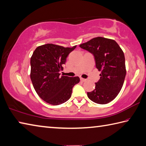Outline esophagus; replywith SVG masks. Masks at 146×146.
<instances>
[{
    "instance_id": "obj_1",
    "label": "esophagus",
    "mask_w": 146,
    "mask_h": 146,
    "mask_svg": "<svg viewBox=\"0 0 146 146\" xmlns=\"http://www.w3.org/2000/svg\"><path fill=\"white\" fill-rule=\"evenodd\" d=\"M80 80L82 82H86L87 80H86V79H85V78H80Z\"/></svg>"
}]
</instances>
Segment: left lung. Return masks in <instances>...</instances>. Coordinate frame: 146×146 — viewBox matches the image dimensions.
I'll return each mask as SVG.
<instances>
[{
  "label": "left lung",
  "mask_w": 146,
  "mask_h": 146,
  "mask_svg": "<svg viewBox=\"0 0 146 146\" xmlns=\"http://www.w3.org/2000/svg\"><path fill=\"white\" fill-rule=\"evenodd\" d=\"M80 47L94 55L96 67L101 71L100 78L94 91L87 96L98 104H107L117 96L126 76L125 58L123 50L113 39L97 37Z\"/></svg>",
  "instance_id": "obj_1"
}]
</instances>
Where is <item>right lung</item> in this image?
<instances>
[{
	"label": "right lung",
	"instance_id": "add662e5",
	"mask_svg": "<svg viewBox=\"0 0 146 146\" xmlns=\"http://www.w3.org/2000/svg\"><path fill=\"white\" fill-rule=\"evenodd\" d=\"M76 46L64 48L54 44L37 47L31 58V79L37 94L50 105H58L70 98L78 76H60L66 58Z\"/></svg>",
	"mask_w": 146,
	"mask_h": 146
}]
</instances>
